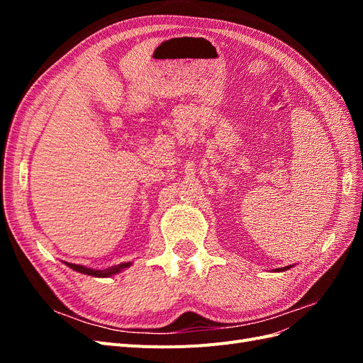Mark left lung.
Instances as JSON below:
<instances>
[{"instance_id":"obj_1","label":"left lung","mask_w":363,"mask_h":363,"mask_svg":"<svg viewBox=\"0 0 363 363\" xmlns=\"http://www.w3.org/2000/svg\"><path fill=\"white\" fill-rule=\"evenodd\" d=\"M291 267H286V268H279V269H276V271H286V269H289Z\"/></svg>"}]
</instances>
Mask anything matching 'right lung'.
<instances>
[{
    "instance_id": "1",
    "label": "right lung",
    "mask_w": 363,
    "mask_h": 363,
    "mask_svg": "<svg viewBox=\"0 0 363 363\" xmlns=\"http://www.w3.org/2000/svg\"><path fill=\"white\" fill-rule=\"evenodd\" d=\"M67 265L69 268H72L74 271H79L82 274H87V276H94V277H108V276H113V274H118L119 271H123L124 268H128L131 265V262H125V263H119L116 267L112 268H107V269H92V268H86L82 265H75V263H68Z\"/></svg>"
}]
</instances>
